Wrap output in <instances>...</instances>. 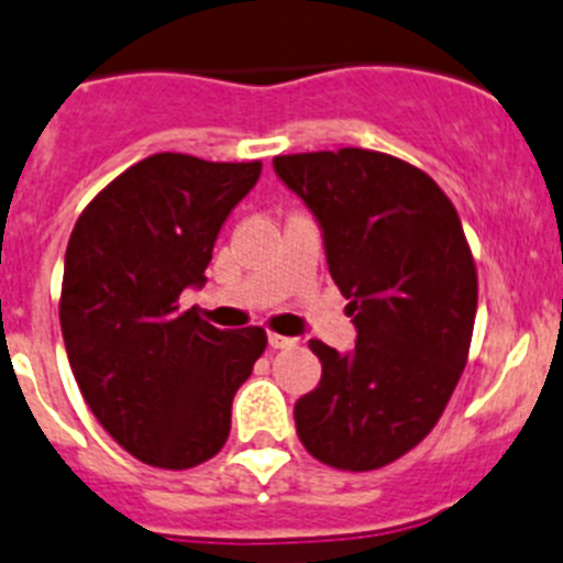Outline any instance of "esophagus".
I'll return each instance as SVG.
<instances>
[{"label": "esophagus", "instance_id": "34e87169", "mask_svg": "<svg viewBox=\"0 0 563 563\" xmlns=\"http://www.w3.org/2000/svg\"><path fill=\"white\" fill-rule=\"evenodd\" d=\"M269 346H275V350H288V346H297V339H288V335H280V333H269Z\"/></svg>", "mask_w": 563, "mask_h": 563}]
</instances>
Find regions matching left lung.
Instances as JSON below:
<instances>
[{"label": "left lung", "instance_id": "left-lung-1", "mask_svg": "<svg viewBox=\"0 0 563 563\" xmlns=\"http://www.w3.org/2000/svg\"><path fill=\"white\" fill-rule=\"evenodd\" d=\"M275 172L313 210L358 330L350 353L308 341L322 380L294 406L297 435L335 470H380L435 428L470 358L477 269L459 210L386 152L277 155Z\"/></svg>", "mask_w": 563, "mask_h": 563}]
</instances>
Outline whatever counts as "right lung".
Here are the masks:
<instances>
[{
	"mask_svg": "<svg viewBox=\"0 0 563 563\" xmlns=\"http://www.w3.org/2000/svg\"><path fill=\"white\" fill-rule=\"evenodd\" d=\"M257 177L261 161L157 152L108 183L68 239V364L99 424L150 466L191 470L213 459L230 435L235 391L266 350L264 328L219 330L180 308Z\"/></svg>",
	"mask_w": 563,
	"mask_h": 563,
	"instance_id": "add662e5",
	"label": "right lung"
}]
</instances>
